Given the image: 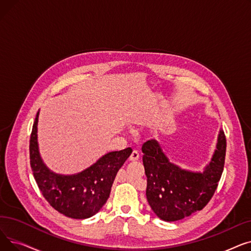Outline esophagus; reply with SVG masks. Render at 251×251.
<instances>
[{
    "label": "esophagus",
    "mask_w": 251,
    "mask_h": 251,
    "mask_svg": "<svg viewBox=\"0 0 251 251\" xmlns=\"http://www.w3.org/2000/svg\"><path fill=\"white\" fill-rule=\"evenodd\" d=\"M138 159H139V151H136V150H134L132 152H131V154H130V156H129V160H130L131 162H135V161H137Z\"/></svg>",
    "instance_id": "1"
}]
</instances>
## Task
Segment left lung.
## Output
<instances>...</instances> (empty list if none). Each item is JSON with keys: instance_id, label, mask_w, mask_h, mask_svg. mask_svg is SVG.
<instances>
[{"instance_id": "1", "label": "left lung", "mask_w": 251, "mask_h": 251, "mask_svg": "<svg viewBox=\"0 0 251 251\" xmlns=\"http://www.w3.org/2000/svg\"><path fill=\"white\" fill-rule=\"evenodd\" d=\"M226 147V136L221 130L212 162L202 173H193L170 163L156 140L144 142L141 150L148 177L147 199L154 214L164 221L174 222L201 210L218 187Z\"/></svg>"}]
</instances>
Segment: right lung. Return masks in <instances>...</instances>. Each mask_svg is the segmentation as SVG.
Here are the masks:
<instances>
[{"instance_id":"add662e5","label":"right lung","mask_w":251,"mask_h":251,"mask_svg":"<svg viewBox=\"0 0 251 251\" xmlns=\"http://www.w3.org/2000/svg\"><path fill=\"white\" fill-rule=\"evenodd\" d=\"M38 113L29 140V157L33 177L46 201L59 213L72 219H87L96 215L108 201L115 177L132 152L127 148L104 154L76 175H58L45 166L37 147Z\"/></svg>"}]
</instances>
